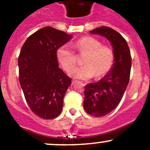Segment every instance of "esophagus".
<instances>
[{
  "instance_id": "34e87169",
  "label": "esophagus",
  "mask_w": 150,
  "mask_h": 150,
  "mask_svg": "<svg viewBox=\"0 0 150 150\" xmlns=\"http://www.w3.org/2000/svg\"><path fill=\"white\" fill-rule=\"evenodd\" d=\"M76 82H77V81H74V80H73V81H72V83L75 84V83H76Z\"/></svg>"
}]
</instances>
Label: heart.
<instances>
[{
	"mask_svg": "<svg viewBox=\"0 0 150 150\" xmlns=\"http://www.w3.org/2000/svg\"><path fill=\"white\" fill-rule=\"evenodd\" d=\"M75 49L79 55L85 56L83 66L75 67L77 57L75 52L67 45L60 46L57 51V58L63 69L72 70L69 75L78 79L87 80L95 75L102 78L107 75L112 67L115 54L110 47L102 45V42L92 37H83L75 43Z\"/></svg>",
	"mask_w": 150,
	"mask_h": 150,
	"instance_id": "1",
	"label": "heart"
}]
</instances>
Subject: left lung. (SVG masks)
I'll list each match as a JSON object with an SVG mask.
<instances>
[{
    "instance_id": "1",
    "label": "left lung",
    "mask_w": 150,
    "mask_h": 150,
    "mask_svg": "<svg viewBox=\"0 0 150 150\" xmlns=\"http://www.w3.org/2000/svg\"><path fill=\"white\" fill-rule=\"evenodd\" d=\"M90 33L106 38L112 46L115 54L111 70L98 82L85 87V110L92 116L102 117L115 110L123 96L131 74V52L126 40L113 29L103 26Z\"/></svg>"
}]
</instances>
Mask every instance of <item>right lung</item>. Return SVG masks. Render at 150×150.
<instances>
[{
	"label": "right lung",
	"mask_w": 150,
	"mask_h": 150,
	"mask_svg": "<svg viewBox=\"0 0 150 150\" xmlns=\"http://www.w3.org/2000/svg\"><path fill=\"white\" fill-rule=\"evenodd\" d=\"M72 35L46 27L32 34L22 47L19 59V83L30 110L46 120L62 112L71 78L59 67L57 51Z\"/></svg>",
	"instance_id": "obj_1"
}]
</instances>
